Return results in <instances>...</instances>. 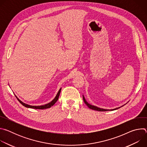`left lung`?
I'll return each mask as SVG.
<instances>
[{
  "label": "left lung",
  "mask_w": 147,
  "mask_h": 147,
  "mask_svg": "<svg viewBox=\"0 0 147 147\" xmlns=\"http://www.w3.org/2000/svg\"><path fill=\"white\" fill-rule=\"evenodd\" d=\"M82 97H83V100H84V103L87 105V106L90 108V109H92V110H95V111H100V112H104V111H115V110H116V109H119V108H121V107H123L124 105H125V104H124V105H123V106H121V107H118V108H115V109H103V108H99V107H96V106H94V105H91L90 103H89L86 100V98H84V95H82Z\"/></svg>",
  "instance_id": "8db88e82"
}]
</instances>
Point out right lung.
<instances>
[{"mask_svg":"<svg viewBox=\"0 0 147 147\" xmlns=\"http://www.w3.org/2000/svg\"><path fill=\"white\" fill-rule=\"evenodd\" d=\"M61 88H60V90H59L58 92L57 93L56 96L55 97V98L50 102L47 103V104H45V105H40V106H32V105H28L27 103H24L23 102H22V100H21L20 99H19L16 95V97L17 98V99H18V100L20 102V103L21 104H22L26 108H32V109H48V108H50L51 107H52L53 105L57 102V100H58V98H59V95H60V91H61Z\"/></svg>","mask_w":147,"mask_h":147,"instance_id":"add662e5","label":"right lung"}]
</instances>
